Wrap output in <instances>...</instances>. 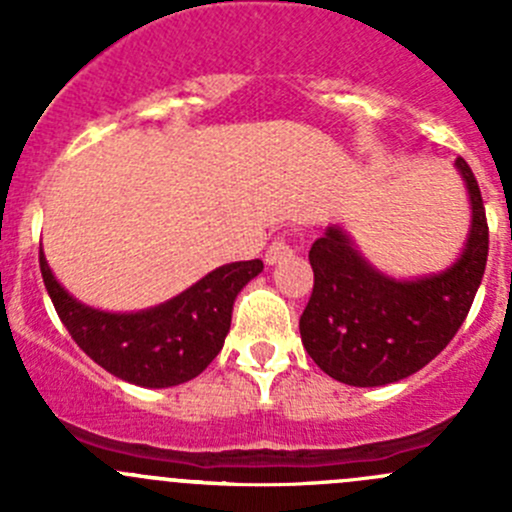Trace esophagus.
Segmentation results:
<instances>
[{"mask_svg": "<svg viewBox=\"0 0 512 512\" xmlns=\"http://www.w3.org/2000/svg\"><path fill=\"white\" fill-rule=\"evenodd\" d=\"M287 257H292V247H289V242L282 240V237H277V240L272 242L265 252L267 265H277V262L287 260Z\"/></svg>", "mask_w": 512, "mask_h": 512, "instance_id": "esophagus-1", "label": "esophagus"}]
</instances>
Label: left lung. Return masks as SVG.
Wrapping results in <instances>:
<instances>
[{"mask_svg":"<svg viewBox=\"0 0 512 512\" xmlns=\"http://www.w3.org/2000/svg\"><path fill=\"white\" fill-rule=\"evenodd\" d=\"M471 198V230L448 270L394 280L371 267L342 227L309 250L314 287L299 334L314 364L349 386H384L436 359L468 317L488 260V220L471 165L456 160Z\"/></svg>","mask_w":512,"mask_h":512,"instance_id":"8db88e82","label":"left lung"}]
</instances>
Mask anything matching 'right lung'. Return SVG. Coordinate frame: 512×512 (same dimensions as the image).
Returning <instances> with one entry per match:
<instances>
[{"label": "right lung", "mask_w": 512, "mask_h": 512, "mask_svg": "<svg viewBox=\"0 0 512 512\" xmlns=\"http://www.w3.org/2000/svg\"><path fill=\"white\" fill-rule=\"evenodd\" d=\"M39 267L56 314L71 339L118 379L148 389H168L195 379L223 349L232 304L262 272V260L230 262L178 297L143 312H101L71 297L56 282L39 250Z\"/></svg>", "instance_id": "right-lung-1"}]
</instances>
